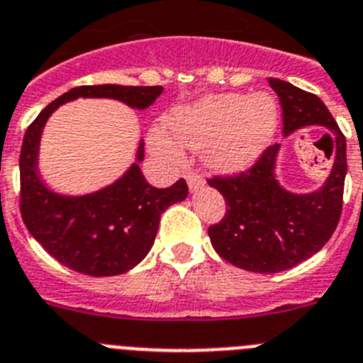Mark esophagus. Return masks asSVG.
<instances>
[{"label": "esophagus", "instance_id": "obj_1", "mask_svg": "<svg viewBox=\"0 0 363 363\" xmlns=\"http://www.w3.org/2000/svg\"><path fill=\"white\" fill-rule=\"evenodd\" d=\"M184 177L186 181H188V186L191 191H197L199 188L204 186V177H202V174L201 172H197V169H186Z\"/></svg>", "mask_w": 363, "mask_h": 363}]
</instances>
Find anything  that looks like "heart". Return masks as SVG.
Returning <instances> with one entry per match:
<instances>
[{"label": "heart", "instance_id": "obj_1", "mask_svg": "<svg viewBox=\"0 0 363 363\" xmlns=\"http://www.w3.org/2000/svg\"><path fill=\"white\" fill-rule=\"evenodd\" d=\"M277 126L275 101L266 94L208 96L175 112L172 130L191 150H206V159L222 172H238L259 157ZM152 148L168 161H179L181 150L161 130H153Z\"/></svg>", "mask_w": 363, "mask_h": 363}]
</instances>
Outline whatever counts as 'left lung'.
I'll return each instance as SVG.
<instances>
[{
    "label": "left lung",
    "mask_w": 363,
    "mask_h": 363,
    "mask_svg": "<svg viewBox=\"0 0 363 363\" xmlns=\"http://www.w3.org/2000/svg\"><path fill=\"white\" fill-rule=\"evenodd\" d=\"M267 83L280 99L284 133L328 126L336 150L328 182L309 195L289 194L277 182L279 145L267 146L244 172L208 179L226 201L224 217L208 228L211 244L222 259L255 273L286 271L324 247L340 220L347 174L345 137L320 97L277 77Z\"/></svg>",
    "instance_id": "1"
}]
</instances>
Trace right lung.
Here are the masks:
<instances>
[{
  "label": "right lung",
  "mask_w": 363,
  "mask_h": 363,
  "mask_svg": "<svg viewBox=\"0 0 363 363\" xmlns=\"http://www.w3.org/2000/svg\"><path fill=\"white\" fill-rule=\"evenodd\" d=\"M162 86L86 84L72 88L41 110L25 132L19 155V210L32 237L63 266L90 277H113L135 267L148 255L162 211L184 201L188 184L153 188L139 166L108 188L83 197L52 194L38 177V145L48 116L76 97H112L133 108H146ZM145 148L139 146L137 161Z\"/></svg>",
  "instance_id": "obj_1"
}]
</instances>
